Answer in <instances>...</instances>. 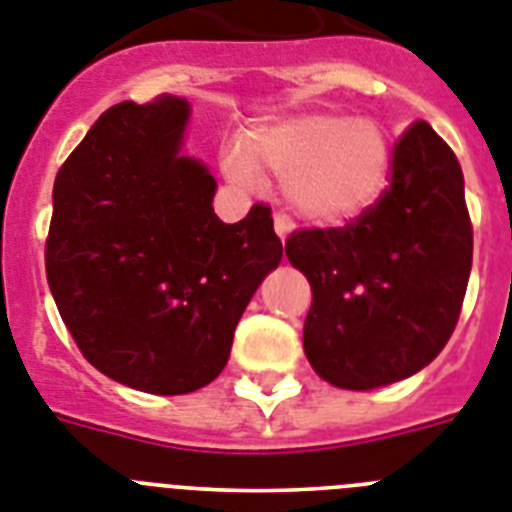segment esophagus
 Returning a JSON list of instances; mask_svg holds the SVG:
<instances>
[{
	"mask_svg": "<svg viewBox=\"0 0 512 512\" xmlns=\"http://www.w3.org/2000/svg\"><path fill=\"white\" fill-rule=\"evenodd\" d=\"M273 226H276V234L281 242H286V236L292 234V228H294V220L289 218L286 213H276V218H273Z\"/></svg>",
	"mask_w": 512,
	"mask_h": 512,
	"instance_id": "34e87169",
	"label": "esophagus"
}]
</instances>
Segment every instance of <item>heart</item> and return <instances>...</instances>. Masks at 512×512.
<instances>
[{
  "label": "heart",
  "mask_w": 512,
  "mask_h": 512,
  "mask_svg": "<svg viewBox=\"0 0 512 512\" xmlns=\"http://www.w3.org/2000/svg\"><path fill=\"white\" fill-rule=\"evenodd\" d=\"M392 136L376 120L305 112L257 128L249 152L231 147L223 168L255 184L257 168L284 181L292 205L318 223H344L378 202L392 176Z\"/></svg>",
  "instance_id": "obj_1"
}]
</instances>
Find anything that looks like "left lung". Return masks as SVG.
I'll return each instance as SVG.
<instances>
[{
  "instance_id": "left-lung-1",
  "label": "left lung",
  "mask_w": 512,
  "mask_h": 512,
  "mask_svg": "<svg viewBox=\"0 0 512 512\" xmlns=\"http://www.w3.org/2000/svg\"><path fill=\"white\" fill-rule=\"evenodd\" d=\"M286 257L313 305L302 344L339 389H376L429 365L458 326L473 226L463 170L447 141L415 120L394 144L389 186L339 228H299Z\"/></svg>"
}]
</instances>
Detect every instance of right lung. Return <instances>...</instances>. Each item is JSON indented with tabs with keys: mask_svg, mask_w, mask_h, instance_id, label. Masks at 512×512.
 Wrapping results in <instances>:
<instances>
[{
	"mask_svg": "<svg viewBox=\"0 0 512 512\" xmlns=\"http://www.w3.org/2000/svg\"><path fill=\"white\" fill-rule=\"evenodd\" d=\"M189 102H120L54 178L47 281L97 371L149 394H189L231 355L236 323L281 263L268 205L213 210L215 178L181 155Z\"/></svg>",
	"mask_w": 512,
	"mask_h": 512,
	"instance_id": "right-lung-1",
	"label": "right lung"
}]
</instances>
